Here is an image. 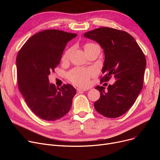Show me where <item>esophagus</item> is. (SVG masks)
Here are the masks:
<instances>
[{"label":"esophagus","instance_id":"obj_1","mask_svg":"<svg viewBox=\"0 0 160 160\" xmlns=\"http://www.w3.org/2000/svg\"><path fill=\"white\" fill-rule=\"evenodd\" d=\"M77 91L78 92H82V91H88L87 89H82V88H77Z\"/></svg>","mask_w":160,"mask_h":160}]
</instances>
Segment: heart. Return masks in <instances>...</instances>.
Instances as JSON below:
<instances>
[{
    "mask_svg": "<svg viewBox=\"0 0 160 160\" xmlns=\"http://www.w3.org/2000/svg\"><path fill=\"white\" fill-rule=\"evenodd\" d=\"M92 45L88 43L85 45L86 48ZM70 50H67L63 56V60H65L69 57ZM95 74V71L93 69H83L77 68L72 70L68 74L69 80L74 84L80 86H86L89 84V78Z\"/></svg>",
    "mask_w": 160,
    "mask_h": 160,
    "instance_id": "1",
    "label": "heart"
}]
</instances>
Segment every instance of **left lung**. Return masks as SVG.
I'll return each mask as SVG.
<instances>
[{"mask_svg": "<svg viewBox=\"0 0 160 160\" xmlns=\"http://www.w3.org/2000/svg\"><path fill=\"white\" fill-rule=\"evenodd\" d=\"M85 38L98 43L104 52L100 81L107 82L112 75L117 80L107 90L97 86L100 98L94 103L95 110L109 118H117L133 106L143 84L146 59L142 50L130 34L108 27L89 31Z\"/></svg>", "mask_w": 160, "mask_h": 160, "instance_id": "8db88e82", "label": "left lung"}]
</instances>
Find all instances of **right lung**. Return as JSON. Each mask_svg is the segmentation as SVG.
<instances>
[{
    "label": "right lung",
    "mask_w": 160,
    "mask_h": 160,
    "mask_svg": "<svg viewBox=\"0 0 160 160\" xmlns=\"http://www.w3.org/2000/svg\"><path fill=\"white\" fill-rule=\"evenodd\" d=\"M77 33L45 30L30 37L16 59L19 89L32 112L45 121H56L69 112L77 93L72 86L60 88L48 75L59 65L63 51Z\"/></svg>",
    "instance_id": "1"
}]
</instances>
